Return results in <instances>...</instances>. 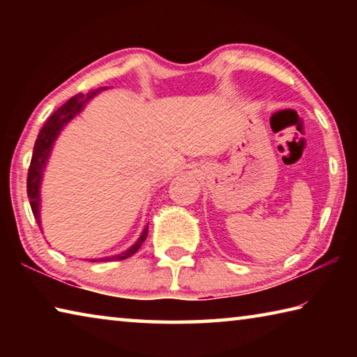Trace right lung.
<instances>
[{"label": "right lung", "instance_id": "obj_1", "mask_svg": "<svg viewBox=\"0 0 357 357\" xmlns=\"http://www.w3.org/2000/svg\"><path fill=\"white\" fill-rule=\"evenodd\" d=\"M96 93H88L84 94H77L74 98H70L64 105H61L58 110L52 114L50 118L45 121V124L42 126V129L38 135V140L34 143V151H33V157H31V164H29V170H28V179H26V190H28V198H29V204H31L34 219L38 223H40L39 219V206H40V198H39V187H40V179H42V172H44L45 162L48 159V154H50L53 143H55L56 137L59 135V132L64 128L69 121L75 116V114L82 110L84 102H88L93 98ZM40 227V225H39ZM148 236V228H144V231L142 233L140 239L130 247L129 250H126L121 255H114L110 258H102V261H110V259H124L129 258L130 255L140 249L142 244L144 243V239Z\"/></svg>", "mask_w": 357, "mask_h": 357}]
</instances>
